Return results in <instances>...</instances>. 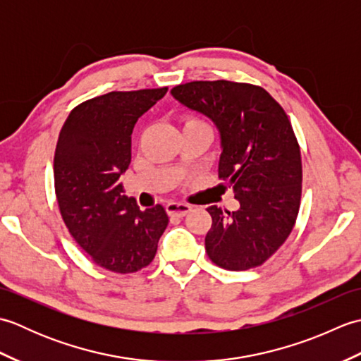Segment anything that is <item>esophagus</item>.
Wrapping results in <instances>:
<instances>
[{"label": "esophagus", "mask_w": 361, "mask_h": 361, "mask_svg": "<svg viewBox=\"0 0 361 361\" xmlns=\"http://www.w3.org/2000/svg\"><path fill=\"white\" fill-rule=\"evenodd\" d=\"M190 206L189 204H185V203H169L166 206V211L169 216L172 217H185L186 214L190 212Z\"/></svg>", "instance_id": "esophagus-1"}]
</instances>
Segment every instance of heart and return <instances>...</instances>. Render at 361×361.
I'll list each match as a JSON object with an SVG mask.
<instances>
[{
  "label": "heart",
  "instance_id": "heart-1",
  "mask_svg": "<svg viewBox=\"0 0 361 361\" xmlns=\"http://www.w3.org/2000/svg\"><path fill=\"white\" fill-rule=\"evenodd\" d=\"M186 126H198V127H204V124L202 121H198V119H195V118H189V119H186V122H185V127Z\"/></svg>",
  "mask_w": 361,
  "mask_h": 361
}]
</instances>
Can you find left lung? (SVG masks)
I'll return each mask as SVG.
<instances>
[{
	"label": "left lung",
	"mask_w": 361,
	"mask_h": 361,
	"mask_svg": "<svg viewBox=\"0 0 361 361\" xmlns=\"http://www.w3.org/2000/svg\"><path fill=\"white\" fill-rule=\"evenodd\" d=\"M189 110L220 133L219 178L233 188L240 208L209 206L206 252L225 270L262 265L286 242L301 203V150L288 116L264 88L229 80H198L172 88Z\"/></svg>",
	"instance_id": "1"
}]
</instances>
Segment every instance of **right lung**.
<instances>
[{"label":"right lung","instance_id":"add662e5","mask_svg":"<svg viewBox=\"0 0 361 361\" xmlns=\"http://www.w3.org/2000/svg\"><path fill=\"white\" fill-rule=\"evenodd\" d=\"M167 87L111 91L82 102L60 130L54 155V185L60 214L94 264L114 273H135L157 255L169 224L161 204L145 211L119 181L132 161V132Z\"/></svg>","mask_w":361,"mask_h":361}]
</instances>
